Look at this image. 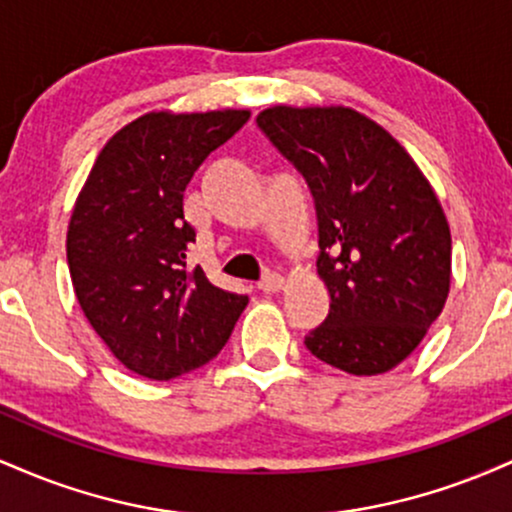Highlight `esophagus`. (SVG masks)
<instances>
[{
	"mask_svg": "<svg viewBox=\"0 0 512 512\" xmlns=\"http://www.w3.org/2000/svg\"><path fill=\"white\" fill-rule=\"evenodd\" d=\"M286 284V279L281 274H276V272H267L260 279V289L264 291V293H274V291H279L281 286Z\"/></svg>",
	"mask_w": 512,
	"mask_h": 512,
	"instance_id": "1",
	"label": "esophagus"
}]
</instances>
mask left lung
Returning a JSON list of instances; mask_svg holds the SVG:
<instances>
[{
	"label": "left lung",
	"mask_w": 512,
	"mask_h": 512,
	"mask_svg": "<svg viewBox=\"0 0 512 512\" xmlns=\"http://www.w3.org/2000/svg\"><path fill=\"white\" fill-rule=\"evenodd\" d=\"M257 127L315 199L317 274L332 301L305 346L344 373H387L421 344L450 291L436 192L390 132L344 105H274Z\"/></svg>",
	"instance_id": "1"
}]
</instances>
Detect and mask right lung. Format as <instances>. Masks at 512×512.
<instances>
[{
	"mask_svg": "<svg viewBox=\"0 0 512 512\" xmlns=\"http://www.w3.org/2000/svg\"><path fill=\"white\" fill-rule=\"evenodd\" d=\"M250 110L149 113L103 146L67 231L76 301L113 356L132 373L170 380L226 346L248 296L223 291L187 267L195 228L187 182Z\"/></svg>",
	"mask_w": 512,
	"mask_h": 512,
	"instance_id": "obj_1",
	"label": "right lung"
}]
</instances>
